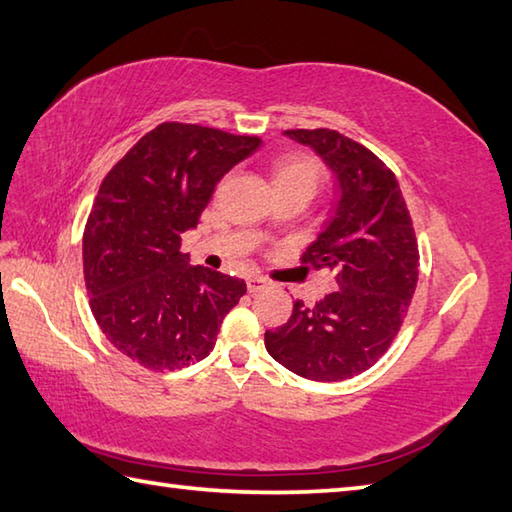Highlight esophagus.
Returning a JSON list of instances; mask_svg holds the SVG:
<instances>
[{
    "label": "esophagus",
    "instance_id": "34e87169",
    "mask_svg": "<svg viewBox=\"0 0 512 512\" xmlns=\"http://www.w3.org/2000/svg\"><path fill=\"white\" fill-rule=\"evenodd\" d=\"M246 286H248V292H262L268 286V281L264 277H250L246 281Z\"/></svg>",
    "mask_w": 512,
    "mask_h": 512
}]
</instances>
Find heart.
Here are the masks:
<instances>
[{
  "label": "heart",
  "instance_id": "b5f03b06",
  "mask_svg": "<svg viewBox=\"0 0 512 512\" xmlns=\"http://www.w3.org/2000/svg\"><path fill=\"white\" fill-rule=\"evenodd\" d=\"M323 176L321 160L303 151H286L270 160V182L277 195L303 193L312 198L321 187Z\"/></svg>",
  "mask_w": 512,
  "mask_h": 512
}]
</instances>
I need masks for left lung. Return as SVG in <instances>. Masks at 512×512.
<instances>
[{
	"label": "left lung",
	"instance_id": "left-lung-1",
	"mask_svg": "<svg viewBox=\"0 0 512 512\" xmlns=\"http://www.w3.org/2000/svg\"><path fill=\"white\" fill-rule=\"evenodd\" d=\"M339 182L330 220L301 264L330 268L336 290L266 330V350L297 376L336 383L372 367L402 325L418 284V244L398 180L367 147L334 129H288Z\"/></svg>",
	"mask_w": 512,
	"mask_h": 512
}]
</instances>
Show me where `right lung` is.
<instances>
[{
	"instance_id": "1",
	"label": "right lung",
	"mask_w": 512,
	"mask_h": 512,
	"mask_svg": "<svg viewBox=\"0 0 512 512\" xmlns=\"http://www.w3.org/2000/svg\"><path fill=\"white\" fill-rule=\"evenodd\" d=\"M262 140L162 123L101 182L83 233V275L96 323L118 352L147 369L209 356L242 279L191 266L180 235L198 226L215 184Z\"/></svg>"
}]
</instances>
